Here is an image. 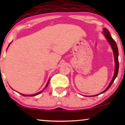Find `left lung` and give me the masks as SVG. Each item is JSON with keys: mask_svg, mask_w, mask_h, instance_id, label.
I'll use <instances>...</instances> for the list:
<instances>
[{"mask_svg": "<svg viewBox=\"0 0 125 125\" xmlns=\"http://www.w3.org/2000/svg\"><path fill=\"white\" fill-rule=\"evenodd\" d=\"M103 32L104 33V35L105 36L107 40L109 42V43L110 44V45L111 46V47H112V48H113V50L114 52V58H115V73H114V75L113 79H112V80L111 81L110 83L109 84V86H107V88L104 91H103L102 93H101L99 94L95 95H94L93 96L99 95L102 94V93H105V92H106V91L108 90L111 87L112 84L113 83L114 80H115L116 77H117V74L118 72V68H119V64H118V48H117V45H116L115 40H114L113 38H112L111 36L110 35V32L108 30H107L106 28H104L103 29Z\"/></svg>", "mask_w": 125, "mask_h": 125, "instance_id": "left-lung-1", "label": "left lung"}]
</instances>
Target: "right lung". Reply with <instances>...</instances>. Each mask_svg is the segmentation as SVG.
Listing matches in <instances>:
<instances>
[{
	"mask_svg": "<svg viewBox=\"0 0 125 125\" xmlns=\"http://www.w3.org/2000/svg\"><path fill=\"white\" fill-rule=\"evenodd\" d=\"M9 44V45H10ZM48 83H49V80H48V82H47V85H46V86H45V88H44V89H45L46 87H47V86H48ZM42 91H41V92H39V93H36V94H32V95H24V94H21V95H22V96H35V95H39V94H40V93H42Z\"/></svg>",
	"mask_w": 125,
	"mask_h": 125,
	"instance_id": "1",
	"label": "right lung"
}]
</instances>
